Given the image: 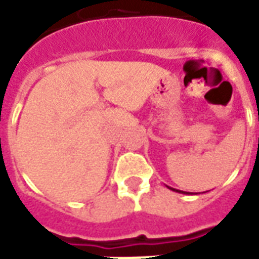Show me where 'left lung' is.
Masks as SVG:
<instances>
[{
  "mask_svg": "<svg viewBox=\"0 0 259 259\" xmlns=\"http://www.w3.org/2000/svg\"><path fill=\"white\" fill-rule=\"evenodd\" d=\"M172 191H176V192H180V193H189V192H184V191H179V189H175V188H170Z\"/></svg>",
  "mask_w": 259,
  "mask_h": 259,
  "instance_id": "left-lung-1",
  "label": "left lung"
}]
</instances>
